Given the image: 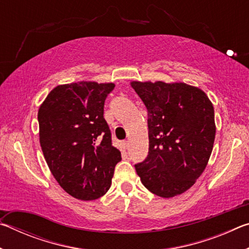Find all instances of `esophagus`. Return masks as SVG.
<instances>
[{
    "label": "esophagus",
    "mask_w": 249,
    "mask_h": 249,
    "mask_svg": "<svg viewBox=\"0 0 249 249\" xmlns=\"http://www.w3.org/2000/svg\"><path fill=\"white\" fill-rule=\"evenodd\" d=\"M127 147H128V142H121V145H120V148H121V150L122 151H124V150H126L127 149Z\"/></svg>",
    "instance_id": "34e87169"
}]
</instances>
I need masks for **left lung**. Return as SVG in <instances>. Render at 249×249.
I'll list each match as a JSON object with an SVG mask.
<instances>
[{"label": "left lung", "instance_id": "8db88e82", "mask_svg": "<svg viewBox=\"0 0 249 249\" xmlns=\"http://www.w3.org/2000/svg\"><path fill=\"white\" fill-rule=\"evenodd\" d=\"M148 112L149 151L135 165L154 195L172 197L196 183L215 138L214 108L203 91L182 82L130 83Z\"/></svg>", "mask_w": 249, "mask_h": 249}]
</instances>
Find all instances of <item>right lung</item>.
I'll return each instance as SVG.
<instances>
[{"label":"right lung","instance_id":"obj_1","mask_svg":"<svg viewBox=\"0 0 249 249\" xmlns=\"http://www.w3.org/2000/svg\"><path fill=\"white\" fill-rule=\"evenodd\" d=\"M114 83L81 81L50 91L38 111L39 142L54 179L75 199H99L111 187L121 153L103 117Z\"/></svg>","mask_w":249,"mask_h":249}]
</instances>
